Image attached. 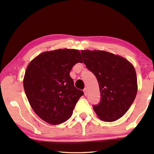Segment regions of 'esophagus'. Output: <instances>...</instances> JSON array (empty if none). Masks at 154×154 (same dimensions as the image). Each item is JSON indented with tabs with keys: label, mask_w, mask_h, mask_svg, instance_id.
<instances>
[{
	"label": "esophagus",
	"mask_w": 154,
	"mask_h": 154,
	"mask_svg": "<svg viewBox=\"0 0 154 154\" xmlns=\"http://www.w3.org/2000/svg\"><path fill=\"white\" fill-rule=\"evenodd\" d=\"M83 92H84V94H85V95H87V94H88V89H87V88H85V89H83Z\"/></svg>",
	"instance_id": "1"
}]
</instances>
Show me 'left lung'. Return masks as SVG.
<instances>
[{
	"mask_svg": "<svg viewBox=\"0 0 154 154\" xmlns=\"http://www.w3.org/2000/svg\"><path fill=\"white\" fill-rule=\"evenodd\" d=\"M84 63L95 75L100 93V103L93 108L99 119L117 120L134 100L137 77L134 67L122 57L104 51L82 50Z\"/></svg>",
	"mask_w": 154,
	"mask_h": 154,
	"instance_id": "1",
	"label": "left lung"
}]
</instances>
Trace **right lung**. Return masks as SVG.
Instances as JSON below:
<instances>
[{
  "mask_svg": "<svg viewBox=\"0 0 154 154\" xmlns=\"http://www.w3.org/2000/svg\"><path fill=\"white\" fill-rule=\"evenodd\" d=\"M79 51L57 50L39 55L27 67L24 88L32 109L45 122L53 125L67 120L82 91L74 86L69 73L82 63Z\"/></svg>",
  "mask_w": 154,
  "mask_h": 154,
  "instance_id": "obj_1",
  "label": "right lung"
}]
</instances>
